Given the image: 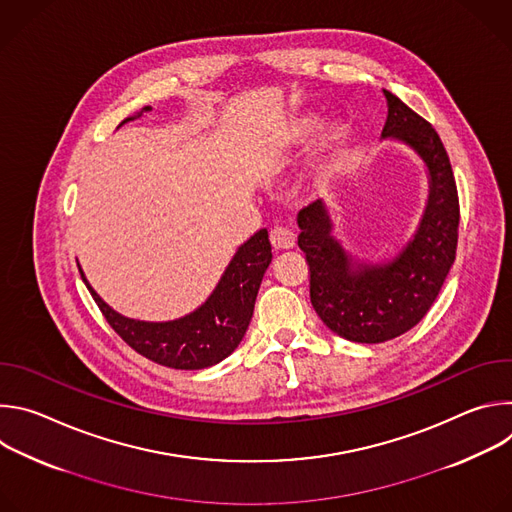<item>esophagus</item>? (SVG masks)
<instances>
[{
	"label": "esophagus",
	"mask_w": 512,
	"mask_h": 512,
	"mask_svg": "<svg viewBox=\"0 0 512 512\" xmlns=\"http://www.w3.org/2000/svg\"><path fill=\"white\" fill-rule=\"evenodd\" d=\"M269 241L273 245V249L277 251H285V249H291L296 245V235L291 229H285V227H273L269 231Z\"/></svg>",
	"instance_id": "34e87169"
}]
</instances>
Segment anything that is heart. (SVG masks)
<instances>
[{
    "instance_id": "b5f03b06",
    "label": "heart",
    "mask_w": 512,
    "mask_h": 512,
    "mask_svg": "<svg viewBox=\"0 0 512 512\" xmlns=\"http://www.w3.org/2000/svg\"><path fill=\"white\" fill-rule=\"evenodd\" d=\"M306 131H308V125H300V127L296 129V133H298V135H302V133H306ZM326 139H332V133H330Z\"/></svg>"
}]
</instances>
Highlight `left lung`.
Listing matches in <instances>:
<instances>
[{"mask_svg": "<svg viewBox=\"0 0 512 512\" xmlns=\"http://www.w3.org/2000/svg\"><path fill=\"white\" fill-rule=\"evenodd\" d=\"M383 93L389 107L383 137L411 145L429 170V200L413 241L391 263H354L330 235L322 200L298 214L312 306L332 332L362 344L397 338L421 322L456 259L460 227L456 178L440 135L399 97Z\"/></svg>", "mask_w": 512, "mask_h": 512, "instance_id": "1", "label": "left lung"}]
</instances>
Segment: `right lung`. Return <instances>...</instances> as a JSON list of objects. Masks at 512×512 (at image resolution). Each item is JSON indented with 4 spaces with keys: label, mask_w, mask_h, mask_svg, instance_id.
I'll return each mask as SVG.
<instances>
[{
    "label": "right lung",
    "mask_w": 512,
    "mask_h": 512,
    "mask_svg": "<svg viewBox=\"0 0 512 512\" xmlns=\"http://www.w3.org/2000/svg\"><path fill=\"white\" fill-rule=\"evenodd\" d=\"M131 119L135 117L123 119L121 125ZM269 263L271 243L267 231L261 229L237 251L206 304L174 322H139L117 314L95 294L83 271H79L101 314L125 344L162 367L196 371L221 362L239 346L249 328L257 291Z\"/></svg>",
    "instance_id": "add662e5"
}]
</instances>
